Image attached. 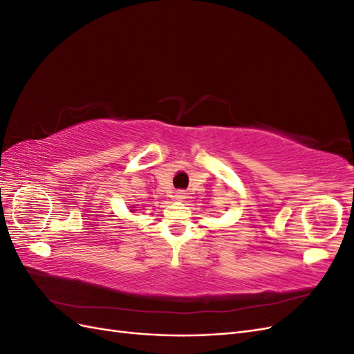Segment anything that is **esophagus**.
<instances>
[{
	"instance_id": "34e87169",
	"label": "esophagus",
	"mask_w": 354,
	"mask_h": 354,
	"mask_svg": "<svg viewBox=\"0 0 354 354\" xmlns=\"http://www.w3.org/2000/svg\"><path fill=\"white\" fill-rule=\"evenodd\" d=\"M176 198H177L178 201H181V199H185V198H186V195H185V192H178V194L176 195Z\"/></svg>"
}]
</instances>
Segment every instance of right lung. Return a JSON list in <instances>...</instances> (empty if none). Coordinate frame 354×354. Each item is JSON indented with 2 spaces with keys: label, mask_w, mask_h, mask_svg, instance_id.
Here are the masks:
<instances>
[{
  "label": "right lung",
  "mask_w": 354,
  "mask_h": 354,
  "mask_svg": "<svg viewBox=\"0 0 354 354\" xmlns=\"http://www.w3.org/2000/svg\"><path fill=\"white\" fill-rule=\"evenodd\" d=\"M130 208H131V209H133V208H134V207H130Z\"/></svg>",
  "instance_id": "1"
}]
</instances>
